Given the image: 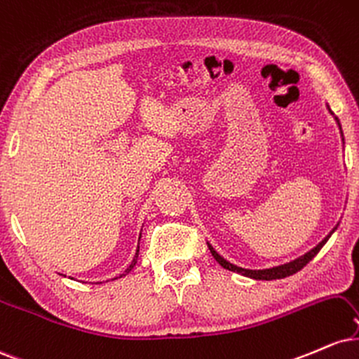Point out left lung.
<instances>
[{"mask_svg":"<svg viewBox=\"0 0 359 359\" xmlns=\"http://www.w3.org/2000/svg\"><path fill=\"white\" fill-rule=\"evenodd\" d=\"M327 109H330V105H327ZM330 112H331V109H330ZM331 114H332V112H331ZM334 119H336V122H338L339 130H341L339 119H338V117H334ZM341 136H343V130H341ZM343 141H344V139H343ZM336 229H338V225H336L334 229H332V230L330 231V235H327V237H324V238L321 240V242L318 243V245H316L314 248H311V250L307 252V254L301 255V257H297L296 260H290V262H287V264L277 265V267H271V269H259V271H252V269H243V267H238V265H235V264L229 262V260L223 259V257H222L220 254H218L217 250H215L213 245H212V243H210V242H208V248H210V252H212V255L215 257V260H217V262L220 264L223 269H226V271L237 272V273H240V276L250 277V279H255V280H273V279H284V277H289V276H292V273H296V272L301 271V269L304 267L306 264H309L311 260H313L314 257L318 255V252L321 250V248L324 247V243H326L327 240H330L331 235L334 233V230H336Z\"/></svg>","mask_w":359,"mask_h":359,"instance_id":"obj_1","label":"left lung"}]
</instances>
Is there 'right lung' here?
Masks as SVG:
<instances>
[{
    "label": "right lung",
    "mask_w": 359,
    "mask_h": 359,
    "mask_svg": "<svg viewBox=\"0 0 359 359\" xmlns=\"http://www.w3.org/2000/svg\"><path fill=\"white\" fill-rule=\"evenodd\" d=\"M139 238H141V235H139ZM137 257H139V243H137V250H136V255H134L133 262H130V265H129V267H128V269H126V272H124V273H121V276H119V277H124V276H128V273H129L130 271H133V269H134V265H136V264H137ZM119 277H116V279H119Z\"/></svg>",
    "instance_id": "1"
}]
</instances>
